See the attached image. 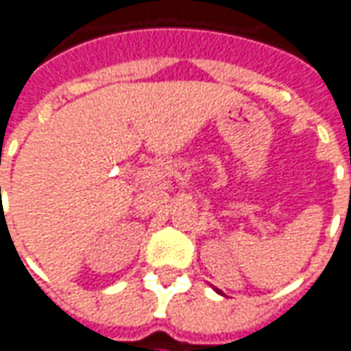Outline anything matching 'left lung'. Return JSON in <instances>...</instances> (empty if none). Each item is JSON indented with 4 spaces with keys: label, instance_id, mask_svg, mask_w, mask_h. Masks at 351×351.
Wrapping results in <instances>:
<instances>
[{
    "label": "left lung",
    "instance_id": "8db88e82",
    "mask_svg": "<svg viewBox=\"0 0 351 351\" xmlns=\"http://www.w3.org/2000/svg\"><path fill=\"white\" fill-rule=\"evenodd\" d=\"M213 289H215L217 293H221V295H223V291H221V289H217V287H213Z\"/></svg>",
    "mask_w": 351,
    "mask_h": 351
}]
</instances>
